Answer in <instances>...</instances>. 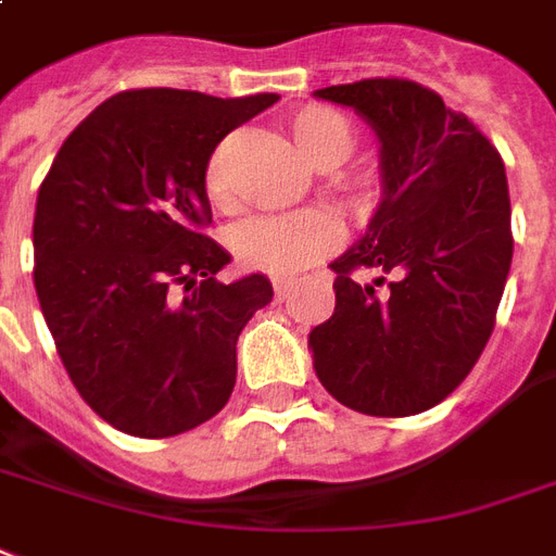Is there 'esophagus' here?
I'll use <instances>...</instances> for the list:
<instances>
[{
	"label": "esophagus",
	"instance_id": "obj_1",
	"mask_svg": "<svg viewBox=\"0 0 556 556\" xmlns=\"http://www.w3.org/2000/svg\"><path fill=\"white\" fill-rule=\"evenodd\" d=\"M290 287H293V281H287V278H275L273 281V290L278 299H283V295L290 293Z\"/></svg>",
	"mask_w": 556,
	"mask_h": 556
}]
</instances>
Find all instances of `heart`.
Listing matches in <instances>:
<instances>
[{
  "label": "heart",
  "mask_w": 556,
  "mask_h": 556,
  "mask_svg": "<svg viewBox=\"0 0 556 556\" xmlns=\"http://www.w3.org/2000/svg\"><path fill=\"white\" fill-rule=\"evenodd\" d=\"M290 128H293L295 143L304 157L319 169H337L340 164H345L357 146V131H354L352 119L325 104L302 108L290 119ZM204 190L216 207L231 204L228 181H225L219 161H211L207 166ZM340 190L345 193L349 204L366 207L372 202L375 181L369 175H349L340 181ZM337 243H340L337 225L316 211L252 219V223L240 225L231 237L237 261L257 273L275 275V278H293V275L304 273L319 257L333 252Z\"/></svg>",
  "instance_id": "b5f03b06"
}]
</instances>
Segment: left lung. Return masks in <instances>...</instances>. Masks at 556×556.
Masks as SVG:
<instances>
[{
	"label": "left lung",
	"instance_id": "obj_1",
	"mask_svg": "<svg viewBox=\"0 0 556 556\" xmlns=\"http://www.w3.org/2000/svg\"><path fill=\"white\" fill-rule=\"evenodd\" d=\"M313 96L354 108L381 143V202L331 263L337 307L307 337L333 399L366 416H413L448 399L495 328L513 261L498 149L404 78H363ZM375 268L361 285L354 271Z\"/></svg>",
	"mask_w": 556,
	"mask_h": 556
}]
</instances>
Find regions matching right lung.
Instances as JSON below:
<instances>
[{
	"label": "right lung",
	"instance_id": "obj_1",
	"mask_svg": "<svg viewBox=\"0 0 556 556\" xmlns=\"http://www.w3.org/2000/svg\"><path fill=\"white\" fill-rule=\"evenodd\" d=\"M275 102L123 90L66 137L40 184V311L75 390L116 431L164 440L231 399L237 337L273 283L216 281L231 254L204 233V173L219 140Z\"/></svg>",
	"mask_w": 556,
	"mask_h": 556
}]
</instances>
